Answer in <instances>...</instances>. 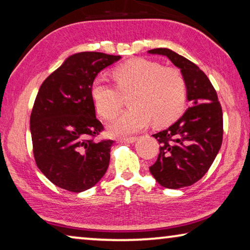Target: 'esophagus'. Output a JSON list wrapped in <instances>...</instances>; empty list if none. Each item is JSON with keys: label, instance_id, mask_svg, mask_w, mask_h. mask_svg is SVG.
<instances>
[{"label": "esophagus", "instance_id": "1", "mask_svg": "<svg viewBox=\"0 0 250 250\" xmlns=\"http://www.w3.org/2000/svg\"><path fill=\"white\" fill-rule=\"evenodd\" d=\"M137 141V138L136 137H131V138H125V139H121L120 143H124V144H133Z\"/></svg>", "mask_w": 250, "mask_h": 250}]
</instances>
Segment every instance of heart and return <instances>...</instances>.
I'll return each mask as SVG.
<instances>
[{
    "label": "heart",
    "instance_id": "heart-1",
    "mask_svg": "<svg viewBox=\"0 0 250 250\" xmlns=\"http://www.w3.org/2000/svg\"><path fill=\"white\" fill-rule=\"evenodd\" d=\"M113 77L118 88L103 77L95 78L91 86L95 109L105 119H113L120 112V92L124 95L132 93L129 100L132 109L109 125L113 136L125 137L139 132L148 126L151 119L156 125L168 124L183 110L186 85L177 68L137 58L115 67Z\"/></svg>",
    "mask_w": 250,
    "mask_h": 250
}]
</instances>
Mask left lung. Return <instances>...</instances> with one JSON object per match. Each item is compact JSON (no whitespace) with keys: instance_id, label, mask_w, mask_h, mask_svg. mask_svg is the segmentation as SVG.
Masks as SVG:
<instances>
[{"instance_id":"1","label":"left lung","mask_w":250,"mask_h":250,"mask_svg":"<svg viewBox=\"0 0 250 250\" xmlns=\"http://www.w3.org/2000/svg\"><path fill=\"white\" fill-rule=\"evenodd\" d=\"M150 55L166 56L180 68L186 85L188 109L168 128L155 137L159 155L149 170L166 188H181L204 176L222 144V109L208 76L194 62L168 48H156Z\"/></svg>"}]
</instances>
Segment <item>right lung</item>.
Returning a JSON list of instances; mask_svg holds the SVG:
<instances>
[{"mask_svg": "<svg viewBox=\"0 0 250 250\" xmlns=\"http://www.w3.org/2000/svg\"><path fill=\"white\" fill-rule=\"evenodd\" d=\"M121 56L83 51L67 57L40 86L30 117L33 156L51 183L69 192L91 188L110 163L113 140H94L103 130L91 86Z\"/></svg>", "mask_w": 250, "mask_h": 250, "instance_id": "right-lung-1", "label": "right lung"}]
</instances>
